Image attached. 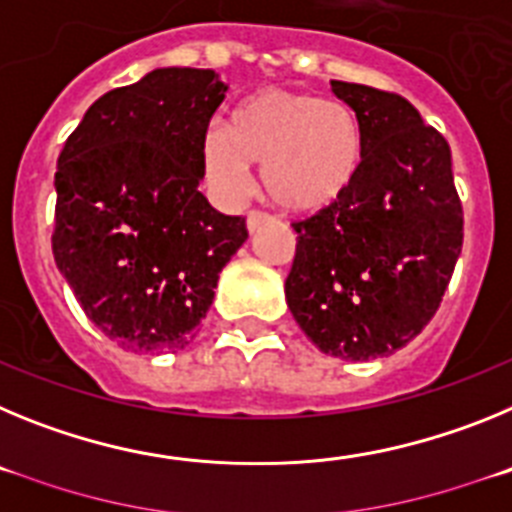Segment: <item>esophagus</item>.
<instances>
[{"mask_svg": "<svg viewBox=\"0 0 512 512\" xmlns=\"http://www.w3.org/2000/svg\"><path fill=\"white\" fill-rule=\"evenodd\" d=\"M269 212H264V210H251L248 212V230H256L259 228L261 223H264V220H269Z\"/></svg>", "mask_w": 512, "mask_h": 512, "instance_id": "1", "label": "esophagus"}]
</instances>
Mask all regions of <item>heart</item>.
I'll return each instance as SVG.
<instances>
[{"label": "heart", "mask_w": 512, "mask_h": 512, "mask_svg": "<svg viewBox=\"0 0 512 512\" xmlns=\"http://www.w3.org/2000/svg\"><path fill=\"white\" fill-rule=\"evenodd\" d=\"M202 164L228 197L246 192L261 166L269 197L284 210L318 212L354 187L364 166V130L351 107L292 89H261L243 99L228 128L202 135Z\"/></svg>", "instance_id": "heart-1"}]
</instances>
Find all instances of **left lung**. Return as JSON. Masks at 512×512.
I'll use <instances>...</instances> for the list:
<instances>
[{
	"label": "left lung",
	"instance_id": "8db88e82",
	"mask_svg": "<svg viewBox=\"0 0 512 512\" xmlns=\"http://www.w3.org/2000/svg\"><path fill=\"white\" fill-rule=\"evenodd\" d=\"M364 130L343 200L297 220L284 295L323 354L369 361L408 346L436 315L464 243L451 148L395 92L330 81Z\"/></svg>",
	"mask_w": 512,
	"mask_h": 512
}]
</instances>
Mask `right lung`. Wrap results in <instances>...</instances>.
Here are the masks:
<instances>
[{
	"mask_svg": "<svg viewBox=\"0 0 512 512\" xmlns=\"http://www.w3.org/2000/svg\"><path fill=\"white\" fill-rule=\"evenodd\" d=\"M212 69H156L102 94L56 171L53 259L81 310L135 354L187 346L248 238L200 192L202 135L223 104Z\"/></svg>",
	"mask_w": 512,
	"mask_h": 512,
	"instance_id": "add662e5",
	"label": "right lung"
}]
</instances>
